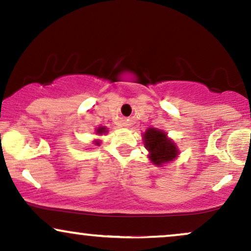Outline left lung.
Segmentation results:
<instances>
[{
    "instance_id": "8db88e82",
    "label": "left lung",
    "mask_w": 251,
    "mask_h": 251,
    "mask_svg": "<svg viewBox=\"0 0 251 251\" xmlns=\"http://www.w3.org/2000/svg\"><path fill=\"white\" fill-rule=\"evenodd\" d=\"M145 149L149 151V158L157 166L172 162L177 158L179 150L175 142L168 138L166 134L156 128H149L143 134Z\"/></svg>"
}]
</instances>
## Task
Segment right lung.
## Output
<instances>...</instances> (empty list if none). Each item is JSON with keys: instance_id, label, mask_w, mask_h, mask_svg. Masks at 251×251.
I'll return each mask as SVG.
<instances>
[{"instance_id": "obj_1", "label": "right lung", "mask_w": 251, "mask_h": 251, "mask_svg": "<svg viewBox=\"0 0 251 251\" xmlns=\"http://www.w3.org/2000/svg\"><path fill=\"white\" fill-rule=\"evenodd\" d=\"M107 131H108V130H107V128H106V126H99V128L97 129V134H98V135L106 134ZM95 144L99 145V144H100V142H99V141H95Z\"/></svg>"}]
</instances>
